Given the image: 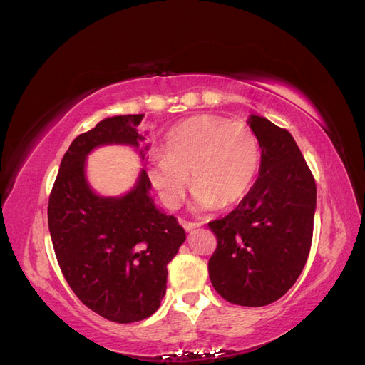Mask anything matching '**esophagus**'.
Returning a JSON list of instances; mask_svg holds the SVG:
<instances>
[{
    "instance_id": "obj_1",
    "label": "esophagus",
    "mask_w": 365,
    "mask_h": 365,
    "mask_svg": "<svg viewBox=\"0 0 365 365\" xmlns=\"http://www.w3.org/2000/svg\"><path fill=\"white\" fill-rule=\"evenodd\" d=\"M182 227L185 232H192V230H195L198 227H202V224L200 222H189V220H182Z\"/></svg>"
}]
</instances>
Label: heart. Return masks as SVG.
<instances>
[{"label":"heart","instance_id":"1","mask_svg":"<svg viewBox=\"0 0 365 365\" xmlns=\"http://www.w3.org/2000/svg\"><path fill=\"white\" fill-rule=\"evenodd\" d=\"M259 167V143L247 124L198 115L178 124L154 158L150 178L168 207L181 205L189 187L200 210L232 206L247 195Z\"/></svg>","mask_w":365,"mask_h":365}]
</instances>
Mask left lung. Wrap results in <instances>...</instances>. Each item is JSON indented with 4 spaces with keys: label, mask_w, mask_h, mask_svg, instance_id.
I'll list each match as a JSON object with an SVG mask.
<instances>
[{
    "label": "left lung",
    "mask_w": 365,
    "mask_h": 365,
    "mask_svg": "<svg viewBox=\"0 0 365 365\" xmlns=\"http://www.w3.org/2000/svg\"><path fill=\"white\" fill-rule=\"evenodd\" d=\"M247 123L262 148L259 175L232 212L207 224L217 236L207 271L224 299L262 307L301 276L314 235L317 185L292 133L257 115Z\"/></svg>",
    "instance_id": "left-lung-1"
}]
</instances>
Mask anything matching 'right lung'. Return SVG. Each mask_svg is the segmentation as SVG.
Returning a JSON list of instances; mask_svg holds the SVG:
<instances>
[{"label":"right lung","mask_w":365,"mask_h":365,"mask_svg":"<svg viewBox=\"0 0 365 365\" xmlns=\"http://www.w3.org/2000/svg\"><path fill=\"white\" fill-rule=\"evenodd\" d=\"M143 116L107 118L80 133L64 154L48 198V230L66 282L88 309L115 323L141 322L159 309L167 264L185 241L175 215L155 207L145 168L123 197H101L86 181L85 160L94 148H138L145 140L138 133Z\"/></svg>","instance_id":"add662e5"}]
</instances>
